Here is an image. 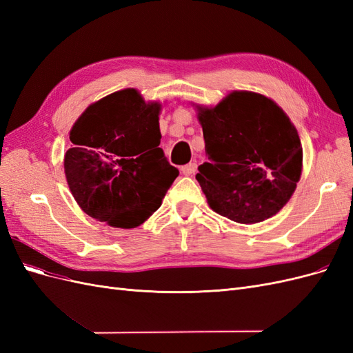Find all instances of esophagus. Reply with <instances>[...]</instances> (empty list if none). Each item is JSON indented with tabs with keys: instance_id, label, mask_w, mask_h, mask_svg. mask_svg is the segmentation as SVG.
Listing matches in <instances>:
<instances>
[{
	"instance_id": "34e87169",
	"label": "esophagus",
	"mask_w": 353,
	"mask_h": 353,
	"mask_svg": "<svg viewBox=\"0 0 353 353\" xmlns=\"http://www.w3.org/2000/svg\"><path fill=\"white\" fill-rule=\"evenodd\" d=\"M196 170H197V163H194V162L193 163H187V165H184L183 168H181V172H183L187 176L194 175Z\"/></svg>"
}]
</instances>
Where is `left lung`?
Returning <instances> with one entry per match:
<instances>
[{
    "instance_id": "obj_1",
    "label": "left lung",
    "mask_w": 353,
    "mask_h": 353,
    "mask_svg": "<svg viewBox=\"0 0 353 353\" xmlns=\"http://www.w3.org/2000/svg\"><path fill=\"white\" fill-rule=\"evenodd\" d=\"M196 105L208 162L196 179L213 212L239 223L276 215L302 175L296 126L274 100L231 91L216 105Z\"/></svg>"
}]
</instances>
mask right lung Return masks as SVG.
Returning a JSON list of instances; mask_svg holds the SVG:
<instances>
[{"mask_svg": "<svg viewBox=\"0 0 353 353\" xmlns=\"http://www.w3.org/2000/svg\"><path fill=\"white\" fill-rule=\"evenodd\" d=\"M160 101L125 88L90 104L69 132L65 175L73 199L91 218L135 228L162 205L179 170L159 147Z\"/></svg>", "mask_w": 353, "mask_h": 353, "instance_id": "obj_1", "label": "right lung"}]
</instances>
